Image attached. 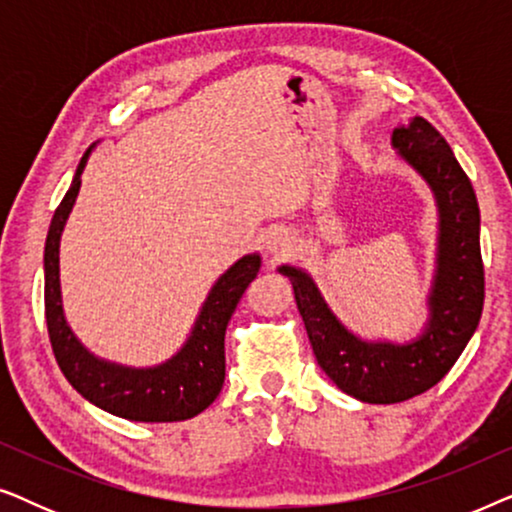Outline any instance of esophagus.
<instances>
[{"label": "esophagus", "instance_id": "obj_1", "mask_svg": "<svg viewBox=\"0 0 512 512\" xmlns=\"http://www.w3.org/2000/svg\"><path fill=\"white\" fill-rule=\"evenodd\" d=\"M265 247H268L270 254L282 256L293 247V240H291V235L286 233V230L275 228V230H270L268 237H265Z\"/></svg>", "mask_w": 512, "mask_h": 512}]
</instances>
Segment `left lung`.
<instances>
[{"instance_id": "1", "label": "left lung", "mask_w": 512, "mask_h": 512, "mask_svg": "<svg viewBox=\"0 0 512 512\" xmlns=\"http://www.w3.org/2000/svg\"><path fill=\"white\" fill-rule=\"evenodd\" d=\"M391 144L429 184L440 216L438 265L424 333L408 345L356 338L328 310L307 272L291 265L279 268L291 279L321 370L345 394L382 405L408 401L443 380L478 328L485 303L480 209L471 179L461 170L445 137L422 116L396 128Z\"/></svg>"}]
</instances>
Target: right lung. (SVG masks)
Here are the masks:
<instances>
[{"mask_svg": "<svg viewBox=\"0 0 512 512\" xmlns=\"http://www.w3.org/2000/svg\"><path fill=\"white\" fill-rule=\"evenodd\" d=\"M90 149L76 167L74 181L55 209L44 249V305L48 338L55 361L69 384L83 398L111 415L132 422H181L200 415L214 403L226 380V326L242 293L254 282L261 256L237 261L212 286L195 321L191 338L177 356L156 368H125L97 359L74 338L62 314L60 296V235L81 188V174Z\"/></svg>", "mask_w": 512, "mask_h": 512, "instance_id": "right-lung-1", "label": "right lung"}]
</instances>
